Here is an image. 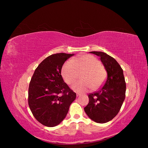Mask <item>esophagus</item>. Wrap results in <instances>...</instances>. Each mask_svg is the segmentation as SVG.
I'll list each match as a JSON object with an SVG mask.
<instances>
[{"mask_svg":"<svg viewBox=\"0 0 148 148\" xmlns=\"http://www.w3.org/2000/svg\"><path fill=\"white\" fill-rule=\"evenodd\" d=\"M76 94H77V96H80V94L79 92H76Z\"/></svg>","mask_w":148,"mask_h":148,"instance_id":"esophagus-1","label":"esophagus"}]
</instances>
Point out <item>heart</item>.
Wrapping results in <instances>:
<instances>
[{
    "instance_id": "obj_1",
    "label": "heart",
    "mask_w": 148,
    "mask_h": 148,
    "mask_svg": "<svg viewBox=\"0 0 148 148\" xmlns=\"http://www.w3.org/2000/svg\"><path fill=\"white\" fill-rule=\"evenodd\" d=\"M81 78L73 84L72 88L75 91L83 92L91 86L96 89L104 82L107 72L101 65V62L96 57L91 55H83L75 57L72 60L65 62L62 67L61 74L64 81L72 84L82 73Z\"/></svg>"
}]
</instances>
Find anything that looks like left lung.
Returning a JSON list of instances; mask_svg holds the SVG:
<instances>
[{
    "instance_id": "obj_1",
    "label": "left lung",
    "mask_w": 148,
    "mask_h": 148,
    "mask_svg": "<svg viewBox=\"0 0 148 148\" xmlns=\"http://www.w3.org/2000/svg\"><path fill=\"white\" fill-rule=\"evenodd\" d=\"M90 53L101 57L107 77L99 91L89 94V103L84 109L91 120L104 123L112 120L120 111L125 98L126 83L122 69L113 57L102 52Z\"/></svg>"
}]
</instances>
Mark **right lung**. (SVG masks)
Returning <instances> with one entry per match:
<instances>
[{"instance_id":"obj_1","label":"right lung","mask_w":148,"mask_h":148,"mask_svg":"<svg viewBox=\"0 0 148 148\" xmlns=\"http://www.w3.org/2000/svg\"><path fill=\"white\" fill-rule=\"evenodd\" d=\"M73 54L49 56L36 69L29 82L28 105L34 118L46 127L57 126L68 113L76 93L61 75L65 62Z\"/></svg>"}]
</instances>
